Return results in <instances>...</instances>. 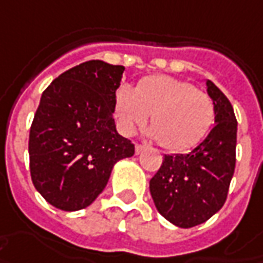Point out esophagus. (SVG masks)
I'll return each instance as SVG.
<instances>
[{
	"label": "esophagus",
	"mask_w": 263,
	"mask_h": 263,
	"mask_svg": "<svg viewBox=\"0 0 263 263\" xmlns=\"http://www.w3.org/2000/svg\"><path fill=\"white\" fill-rule=\"evenodd\" d=\"M144 149H145V147H144V145H141V144H135V153H137V154L142 153Z\"/></svg>",
	"instance_id": "esophagus-1"
}]
</instances>
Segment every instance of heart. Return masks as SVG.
I'll use <instances>...</instances> for the list:
<instances>
[{"instance_id":"obj_1","label":"heart","mask_w":263,"mask_h":263,"mask_svg":"<svg viewBox=\"0 0 263 263\" xmlns=\"http://www.w3.org/2000/svg\"><path fill=\"white\" fill-rule=\"evenodd\" d=\"M149 114V137L166 149L177 151L204 138L214 122L215 107L206 93L170 76L144 78L135 90L129 86L118 88L115 115L123 134H134Z\"/></svg>"}]
</instances>
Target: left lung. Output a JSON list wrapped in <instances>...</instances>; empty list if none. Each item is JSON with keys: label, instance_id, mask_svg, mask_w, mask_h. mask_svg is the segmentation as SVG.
<instances>
[{"label": "left lung", "instance_id": "obj_1", "mask_svg": "<svg viewBox=\"0 0 263 263\" xmlns=\"http://www.w3.org/2000/svg\"><path fill=\"white\" fill-rule=\"evenodd\" d=\"M206 93L215 107L214 128L187 154L164 156L149 180L157 211L182 229L202 224L221 210L236 167L237 121L233 106L210 80Z\"/></svg>", "mask_w": 263, "mask_h": 263}]
</instances>
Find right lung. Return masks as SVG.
<instances>
[{"instance_id":"1","label":"right lung","mask_w":263,"mask_h":263,"mask_svg":"<svg viewBox=\"0 0 263 263\" xmlns=\"http://www.w3.org/2000/svg\"><path fill=\"white\" fill-rule=\"evenodd\" d=\"M123 71L87 61L62 72L42 95L29 135L30 175L36 191L58 210L88 206L115 164L135 153L114 119Z\"/></svg>"}]
</instances>
